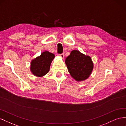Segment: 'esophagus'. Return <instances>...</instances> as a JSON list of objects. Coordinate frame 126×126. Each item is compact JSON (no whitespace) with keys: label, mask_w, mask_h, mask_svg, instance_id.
<instances>
[{"label":"esophagus","mask_w":126,"mask_h":126,"mask_svg":"<svg viewBox=\"0 0 126 126\" xmlns=\"http://www.w3.org/2000/svg\"><path fill=\"white\" fill-rule=\"evenodd\" d=\"M60 56L62 58H64V53H61V54H60Z\"/></svg>","instance_id":"esophagus-1"}]
</instances>
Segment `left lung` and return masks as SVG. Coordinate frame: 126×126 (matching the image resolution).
<instances>
[{
    "instance_id": "8db88e82",
    "label": "left lung",
    "mask_w": 126,
    "mask_h": 126,
    "mask_svg": "<svg viewBox=\"0 0 126 126\" xmlns=\"http://www.w3.org/2000/svg\"><path fill=\"white\" fill-rule=\"evenodd\" d=\"M65 63L70 75L77 81L85 80L93 70V64L91 57L77 50H73L67 57Z\"/></svg>"
}]
</instances>
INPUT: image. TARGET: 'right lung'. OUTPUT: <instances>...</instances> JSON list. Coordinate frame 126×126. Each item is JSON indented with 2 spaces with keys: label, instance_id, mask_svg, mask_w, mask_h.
I'll use <instances>...</instances> for the list:
<instances>
[{
  "label": "right lung",
  "instance_id": "right-lung-1",
  "mask_svg": "<svg viewBox=\"0 0 126 126\" xmlns=\"http://www.w3.org/2000/svg\"><path fill=\"white\" fill-rule=\"evenodd\" d=\"M55 58L53 53L45 51L35 59H33L31 64V70L34 75L42 77L49 72L52 60Z\"/></svg>",
  "mask_w": 126,
  "mask_h": 126
}]
</instances>
